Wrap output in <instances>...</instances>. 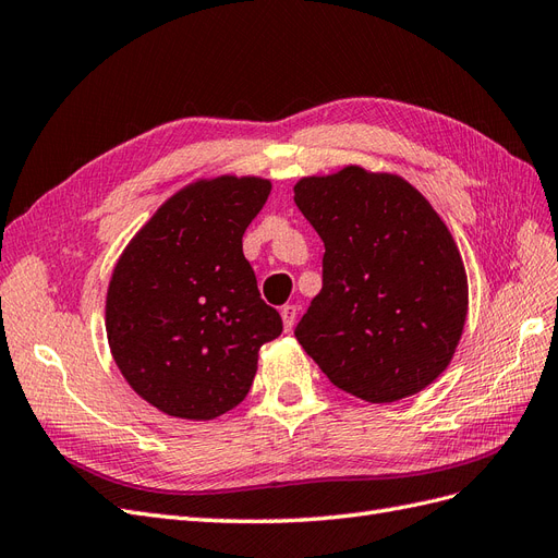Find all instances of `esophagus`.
Here are the masks:
<instances>
[{
	"mask_svg": "<svg viewBox=\"0 0 558 558\" xmlns=\"http://www.w3.org/2000/svg\"><path fill=\"white\" fill-rule=\"evenodd\" d=\"M295 318H298V307L295 305H283L281 307V320H283V330L286 332L293 330Z\"/></svg>",
	"mask_w": 558,
	"mask_h": 558,
	"instance_id": "esophagus-1",
	"label": "esophagus"
}]
</instances>
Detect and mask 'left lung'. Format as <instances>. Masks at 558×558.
Returning <instances> with one entry per match:
<instances>
[{"label":"left lung","instance_id":"obj_1","mask_svg":"<svg viewBox=\"0 0 558 558\" xmlns=\"http://www.w3.org/2000/svg\"><path fill=\"white\" fill-rule=\"evenodd\" d=\"M324 240V289L295 328L324 375L365 402L424 391L451 363L468 275L449 228L410 181L347 165L293 185Z\"/></svg>","mask_w":558,"mask_h":558}]
</instances>
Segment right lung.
I'll list each match as a JSON object with an SVG mask.
<instances>
[{"label":"right lung","mask_w":558,"mask_h":558,"mask_svg":"<svg viewBox=\"0 0 558 558\" xmlns=\"http://www.w3.org/2000/svg\"><path fill=\"white\" fill-rule=\"evenodd\" d=\"M272 191L263 177L197 179L167 197L118 258L105 307L111 356L162 414L209 421L246 398L281 335L242 238Z\"/></svg>","instance_id":"obj_1"}]
</instances>
